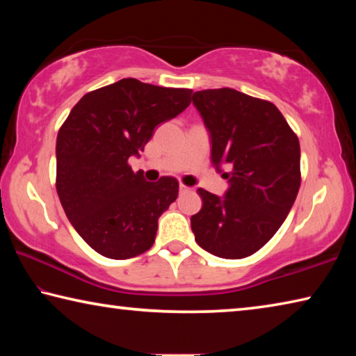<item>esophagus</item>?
<instances>
[{"mask_svg": "<svg viewBox=\"0 0 356 356\" xmlns=\"http://www.w3.org/2000/svg\"><path fill=\"white\" fill-rule=\"evenodd\" d=\"M191 188L190 186H186V185H184V184H180V186H179V191L180 193H188Z\"/></svg>", "mask_w": 356, "mask_h": 356, "instance_id": "1", "label": "esophagus"}]
</instances>
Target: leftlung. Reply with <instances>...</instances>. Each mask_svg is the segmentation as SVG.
<instances>
[{
	"label": "left lung",
	"instance_id": "1",
	"mask_svg": "<svg viewBox=\"0 0 356 356\" xmlns=\"http://www.w3.org/2000/svg\"><path fill=\"white\" fill-rule=\"evenodd\" d=\"M212 138V163L229 179L226 196L204 188L191 216L196 243L222 259L254 254L284 222L301 184L298 136L272 102L231 88L193 94Z\"/></svg>",
	"mask_w": 356,
	"mask_h": 356
}]
</instances>
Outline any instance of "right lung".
<instances>
[{
	"label": "right lung",
	"mask_w": 356,
	"mask_h": 356,
	"mask_svg": "<svg viewBox=\"0 0 356 356\" xmlns=\"http://www.w3.org/2000/svg\"><path fill=\"white\" fill-rule=\"evenodd\" d=\"M191 89L124 78L84 94L58 131L56 191L72 226L99 254L130 259L155 242L159 218L179 182H146L129 165L156 125L176 118Z\"/></svg>",
	"instance_id": "add662e5"
}]
</instances>
